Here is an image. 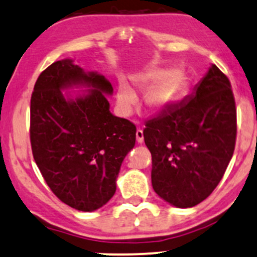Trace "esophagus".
<instances>
[{
  "instance_id": "obj_1",
  "label": "esophagus",
  "mask_w": 257,
  "mask_h": 257,
  "mask_svg": "<svg viewBox=\"0 0 257 257\" xmlns=\"http://www.w3.org/2000/svg\"><path fill=\"white\" fill-rule=\"evenodd\" d=\"M136 140H137L138 144H142L144 142V136H143V131L141 128H138L136 131Z\"/></svg>"
}]
</instances>
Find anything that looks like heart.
I'll list each match as a JSON object with an SVG mask.
<instances>
[{
  "mask_svg": "<svg viewBox=\"0 0 257 257\" xmlns=\"http://www.w3.org/2000/svg\"><path fill=\"white\" fill-rule=\"evenodd\" d=\"M134 84L148 90L146 101L155 110H165L176 101L185 85V75L179 69H148L134 77ZM117 101L125 111H128L136 101V93L127 84L122 83L117 92Z\"/></svg>",
  "mask_w": 257,
  "mask_h": 257,
  "instance_id": "b5f03b06",
  "label": "heart"
}]
</instances>
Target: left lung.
<instances>
[{"instance_id":"1","label":"left lung","mask_w":257,"mask_h":257,"mask_svg":"<svg viewBox=\"0 0 257 257\" xmlns=\"http://www.w3.org/2000/svg\"><path fill=\"white\" fill-rule=\"evenodd\" d=\"M152 184L178 208L201 203L224 177L236 146L237 109L228 78L215 65L191 95L146 123Z\"/></svg>"}]
</instances>
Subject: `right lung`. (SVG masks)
Instances as JSON below:
<instances>
[{"label": "right lung", "instance_id": "right-lung-1", "mask_svg": "<svg viewBox=\"0 0 257 257\" xmlns=\"http://www.w3.org/2000/svg\"><path fill=\"white\" fill-rule=\"evenodd\" d=\"M75 85L89 92L66 100L61 90ZM113 86L72 60L51 63L39 74L31 96L30 141L33 159L54 195L67 206L92 212L116 190L123 159L136 143V126L109 111Z\"/></svg>", "mask_w": 257, "mask_h": 257}]
</instances>
